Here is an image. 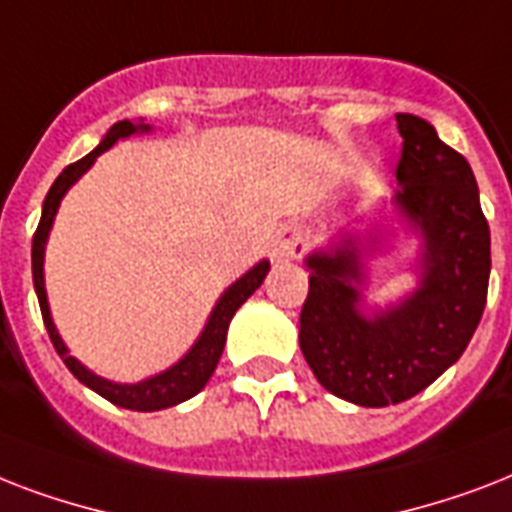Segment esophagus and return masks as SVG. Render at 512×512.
<instances>
[{
  "label": "esophagus",
  "instance_id": "obj_1",
  "mask_svg": "<svg viewBox=\"0 0 512 512\" xmlns=\"http://www.w3.org/2000/svg\"><path fill=\"white\" fill-rule=\"evenodd\" d=\"M271 255H273V260H279V263H289V260L303 257L305 255V233L292 223L281 225L279 231H276V236H273Z\"/></svg>",
  "mask_w": 512,
  "mask_h": 512
}]
</instances>
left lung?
Listing matches in <instances>:
<instances>
[{
  "instance_id": "8db88e82",
  "label": "left lung",
  "mask_w": 512,
  "mask_h": 512,
  "mask_svg": "<svg viewBox=\"0 0 512 512\" xmlns=\"http://www.w3.org/2000/svg\"><path fill=\"white\" fill-rule=\"evenodd\" d=\"M404 138L393 204L420 233V284L366 316L364 257L356 236L305 257L311 271L300 313V350L316 380L358 406L417 396L468 348L486 305L492 239L465 156L433 124L396 114Z\"/></svg>"
}]
</instances>
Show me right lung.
Instances as JSON below:
<instances>
[{"label":"right lung","mask_w":512,"mask_h":512,"mask_svg":"<svg viewBox=\"0 0 512 512\" xmlns=\"http://www.w3.org/2000/svg\"><path fill=\"white\" fill-rule=\"evenodd\" d=\"M151 130V124L143 122H130V119H124V122H116L111 130L106 132V138L100 140V146L95 151L79 159V162L68 164L66 170L60 172L58 180L52 183V188L44 196L42 204V220L36 225L34 233V244H31V271H34V289L36 297H39V308H42V319L44 327L50 332V340L58 350V356L63 358V364L68 366V372L74 374L76 380L87 385L90 390H95L98 396L108 398L111 404L124 406V409H132V412H159V409H167V406H175L180 401H188L191 396H196L204 385L209 382L212 372H215L217 361L223 356L225 348V335H228V324H231L233 313L239 311L241 305L247 303V297L255 292L263 279L271 271V263L268 260H260L255 268H249L241 279H236L231 287L225 289L223 297L217 300L215 311L209 313L207 327L201 329L199 340L193 342L191 350L185 353L177 364H172L170 369H164V372L154 374V377H148V380L140 382H111L106 377H98L95 372H90L87 366L79 364L71 353H68L66 342L60 340L58 329L52 324L50 316V303H47V289H44V247H47V236H50L52 220L58 215V207L66 191L71 185L84 175V172L90 170L95 159H98L103 151L119 143V140L130 138V135H138V132H148Z\"/></svg>","instance_id":"obj_1"}]
</instances>
